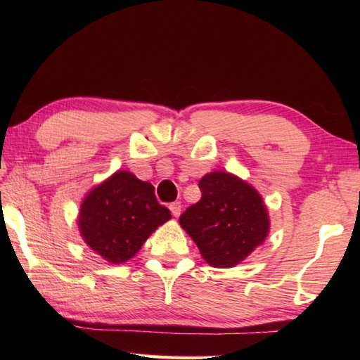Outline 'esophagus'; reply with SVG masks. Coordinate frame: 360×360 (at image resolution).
Returning a JSON list of instances; mask_svg holds the SVG:
<instances>
[{
    "instance_id": "esophagus-1",
    "label": "esophagus",
    "mask_w": 360,
    "mask_h": 360,
    "mask_svg": "<svg viewBox=\"0 0 360 360\" xmlns=\"http://www.w3.org/2000/svg\"><path fill=\"white\" fill-rule=\"evenodd\" d=\"M170 210L173 213V217L178 218L181 215V202H172L170 204Z\"/></svg>"
}]
</instances>
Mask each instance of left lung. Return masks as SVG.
Instances as JSON below:
<instances>
[{"label": "left lung", "mask_w": 360, "mask_h": 360, "mask_svg": "<svg viewBox=\"0 0 360 360\" xmlns=\"http://www.w3.org/2000/svg\"><path fill=\"white\" fill-rule=\"evenodd\" d=\"M201 200L182 213L179 224L213 267L244 262L269 235L271 219L262 195L240 176L210 172L200 181Z\"/></svg>", "instance_id": "1"}]
</instances>
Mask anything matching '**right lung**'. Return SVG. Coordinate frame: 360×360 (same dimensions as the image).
Segmentation results:
<instances>
[{
  "instance_id": "1",
  "label": "right lung",
  "mask_w": 360,
  "mask_h": 360,
  "mask_svg": "<svg viewBox=\"0 0 360 360\" xmlns=\"http://www.w3.org/2000/svg\"><path fill=\"white\" fill-rule=\"evenodd\" d=\"M168 219L172 213L158 202L150 182L117 170L83 198L77 226L91 250L110 264H124Z\"/></svg>"
}]
</instances>
